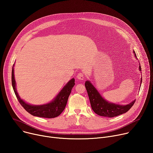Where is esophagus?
<instances>
[{
    "instance_id": "34e87169",
    "label": "esophagus",
    "mask_w": 153,
    "mask_h": 153,
    "mask_svg": "<svg viewBox=\"0 0 153 153\" xmlns=\"http://www.w3.org/2000/svg\"><path fill=\"white\" fill-rule=\"evenodd\" d=\"M76 78L77 79H83L85 78V75L83 72H80V73H78V75H76Z\"/></svg>"
}]
</instances>
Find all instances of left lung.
Returning a JSON list of instances; mask_svg holds the SVG:
<instances>
[{"mask_svg": "<svg viewBox=\"0 0 153 153\" xmlns=\"http://www.w3.org/2000/svg\"><path fill=\"white\" fill-rule=\"evenodd\" d=\"M134 53L136 55L135 51H134ZM139 68L141 71L142 68H141L140 64ZM142 78H141V83H142ZM85 87L92 110L98 115L102 116L113 117L125 113L131 108L135 102V100L131 103L126 105L109 103L102 98L94 86L90 83V81H86Z\"/></svg>", "mask_w": 153, "mask_h": 153, "instance_id": "8db88e82", "label": "left lung"}]
</instances>
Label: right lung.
<instances>
[{"mask_svg": "<svg viewBox=\"0 0 153 153\" xmlns=\"http://www.w3.org/2000/svg\"><path fill=\"white\" fill-rule=\"evenodd\" d=\"M11 83L18 100L21 106L30 114L45 118H53L59 116L64 110L68 98L71 93V91L75 85V79H70L68 83L64 87L55 99L46 105H31L20 99L16 89V83L14 77V70L12 67L11 72Z\"/></svg>", "mask_w": 153, "mask_h": 153, "instance_id": "right-lung-1", "label": "right lung"}]
</instances>
